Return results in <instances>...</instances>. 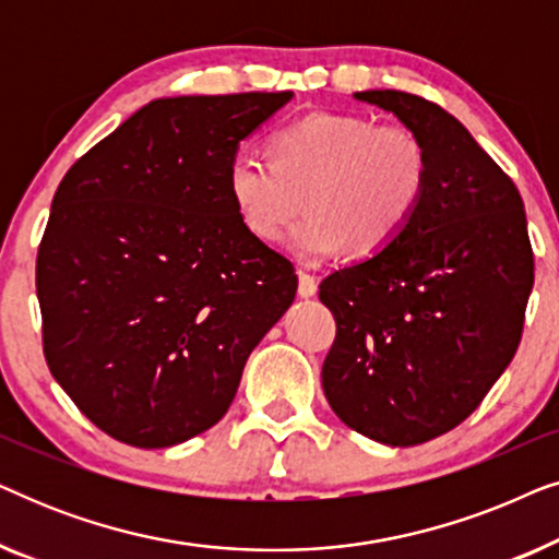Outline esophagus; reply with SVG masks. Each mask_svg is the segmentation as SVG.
Segmentation results:
<instances>
[{
  "instance_id": "obj_1",
  "label": "esophagus",
  "mask_w": 559,
  "mask_h": 559,
  "mask_svg": "<svg viewBox=\"0 0 559 559\" xmlns=\"http://www.w3.org/2000/svg\"><path fill=\"white\" fill-rule=\"evenodd\" d=\"M318 293V282L308 272H297V295L312 297Z\"/></svg>"
}]
</instances>
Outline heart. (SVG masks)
Instances as JSON below:
<instances>
[{"instance_id": "obj_1", "label": "heart", "mask_w": 559, "mask_h": 559, "mask_svg": "<svg viewBox=\"0 0 559 559\" xmlns=\"http://www.w3.org/2000/svg\"><path fill=\"white\" fill-rule=\"evenodd\" d=\"M272 159L236 155L226 186L243 228L277 241L297 213L308 218L287 247L302 264L346 249L366 259L384 251L423 203L430 155L415 129L356 114H310L270 136Z\"/></svg>"}]
</instances>
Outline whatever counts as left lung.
<instances>
[{"label": "left lung", "mask_w": 559, "mask_h": 559, "mask_svg": "<svg viewBox=\"0 0 559 559\" xmlns=\"http://www.w3.org/2000/svg\"><path fill=\"white\" fill-rule=\"evenodd\" d=\"M423 136L430 178L384 251L320 282L335 318L323 392L350 430L409 448L484 402L522 341L534 254L522 195L442 106L361 91Z\"/></svg>", "instance_id": "obj_1"}]
</instances>
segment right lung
Segmentation results:
<instances>
[{
  "mask_svg": "<svg viewBox=\"0 0 559 559\" xmlns=\"http://www.w3.org/2000/svg\"><path fill=\"white\" fill-rule=\"evenodd\" d=\"M289 98H155L60 180L35 266L45 361L114 440L170 448L216 425L293 305V262L226 186L239 142Z\"/></svg>",
  "mask_w": 559,
  "mask_h": 559,
  "instance_id": "add662e5",
  "label": "right lung"
}]
</instances>
